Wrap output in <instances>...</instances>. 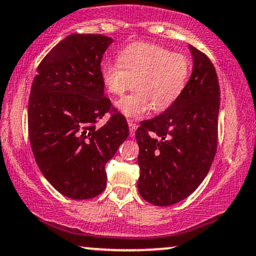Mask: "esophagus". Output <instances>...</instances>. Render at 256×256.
<instances>
[{
  "instance_id": "1",
  "label": "esophagus",
  "mask_w": 256,
  "mask_h": 256,
  "mask_svg": "<svg viewBox=\"0 0 256 256\" xmlns=\"http://www.w3.org/2000/svg\"><path fill=\"white\" fill-rule=\"evenodd\" d=\"M137 128H138V125L136 124V122H130V120H128V128H130V136L131 137L134 136V132H136Z\"/></svg>"
}]
</instances>
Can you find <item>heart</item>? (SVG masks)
<instances>
[{
    "label": "heart",
    "instance_id": "1",
    "mask_svg": "<svg viewBox=\"0 0 256 256\" xmlns=\"http://www.w3.org/2000/svg\"><path fill=\"white\" fill-rule=\"evenodd\" d=\"M190 72L186 55L144 42L130 44L120 52L119 61L101 66L102 82L110 94L122 95L134 84L136 90L116 104L130 118H142L152 107L155 112L171 107L186 86Z\"/></svg>",
    "mask_w": 256,
    "mask_h": 256
}]
</instances>
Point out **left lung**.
Returning <instances> with one entry per match:
<instances>
[{"label":"left lung","instance_id":"8db88e82","mask_svg":"<svg viewBox=\"0 0 256 256\" xmlns=\"http://www.w3.org/2000/svg\"><path fill=\"white\" fill-rule=\"evenodd\" d=\"M192 73L171 107L136 131L140 196L155 206L186 198L202 183L216 156L220 90L213 64L189 46Z\"/></svg>","mask_w":256,"mask_h":256}]
</instances>
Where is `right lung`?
Listing matches in <instances>:
<instances>
[{"label": "right lung", "instance_id": "obj_1", "mask_svg": "<svg viewBox=\"0 0 256 256\" xmlns=\"http://www.w3.org/2000/svg\"><path fill=\"white\" fill-rule=\"evenodd\" d=\"M113 40L67 36L38 66L28 100V136L40 172L58 192L88 200L106 189L104 166L128 136L125 116L104 96L101 61ZM112 114L101 128L96 122Z\"/></svg>", "mask_w": 256, "mask_h": 256}]
</instances>
